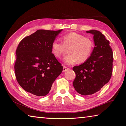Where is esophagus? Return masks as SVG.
I'll return each mask as SVG.
<instances>
[{"instance_id":"1","label":"esophagus","mask_w":126,"mask_h":126,"mask_svg":"<svg viewBox=\"0 0 126 126\" xmlns=\"http://www.w3.org/2000/svg\"><path fill=\"white\" fill-rule=\"evenodd\" d=\"M68 69H69V68L67 67H66V66H63V72H65V71H67Z\"/></svg>"}]
</instances>
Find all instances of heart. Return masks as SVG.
Returning <instances> with one entry per match:
<instances>
[{"label":"heart","instance_id":"1","mask_svg":"<svg viewBox=\"0 0 126 126\" xmlns=\"http://www.w3.org/2000/svg\"><path fill=\"white\" fill-rule=\"evenodd\" d=\"M63 44L54 40L52 44V51L56 58H60L65 54L66 49L69 48V54L63 59V61L67 65L84 63L90 57L94 45L93 41L88 37H85L79 33L71 32L62 37Z\"/></svg>","mask_w":126,"mask_h":126}]
</instances>
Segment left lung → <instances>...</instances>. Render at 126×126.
<instances>
[{
    "mask_svg": "<svg viewBox=\"0 0 126 126\" xmlns=\"http://www.w3.org/2000/svg\"><path fill=\"white\" fill-rule=\"evenodd\" d=\"M95 47L90 57L73 69L75 73L73 86L78 93L88 95L99 91L108 83L112 74L113 54L110 41L99 31L90 30Z\"/></svg>",
    "mask_w": 126,
    "mask_h": 126,
    "instance_id": "left-lung-1",
    "label": "left lung"
}]
</instances>
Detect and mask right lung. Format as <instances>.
<instances>
[{
  "label": "right lung",
  "mask_w": 126,
  "mask_h": 126,
  "mask_svg": "<svg viewBox=\"0 0 126 126\" xmlns=\"http://www.w3.org/2000/svg\"><path fill=\"white\" fill-rule=\"evenodd\" d=\"M63 30H39L24 38L16 50V79L25 91L36 96L48 94L63 67L52 53V44Z\"/></svg>",
  "instance_id": "right-lung-1"
}]
</instances>
